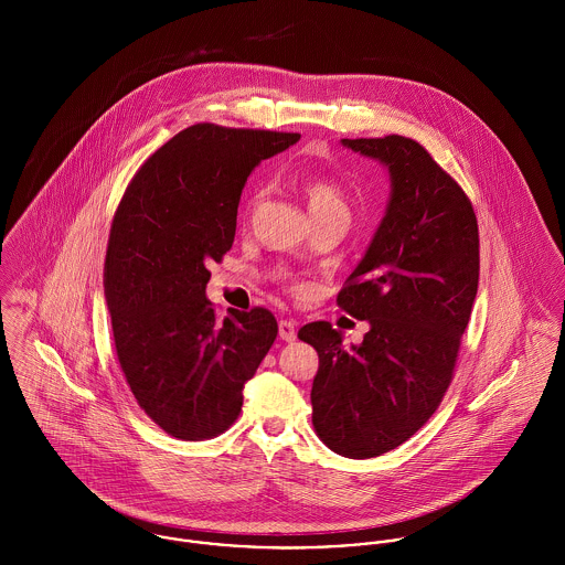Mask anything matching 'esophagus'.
Listing matches in <instances>:
<instances>
[{"label": "esophagus", "instance_id": "34e87169", "mask_svg": "<svg viewBox=\"0 0 565 565\" xmlns=\"http://www.w3.org/2000/svg\"><path fill=\"white\" fill-rule=\"evenodd\" d=\"M278 334L282 341H294L296 339V322L291 320H280L278 322Z\"/></svg>", "mask_w": 565, "mask_h": 565}]
</instances>
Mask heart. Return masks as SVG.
Segmentation results:
<instances>
[{"label": "heart", "instance_id": "1", "mask_svg": "<svg viewBox=\"0 0 565 565\" xmlns=\"http://www.w3.org/2000/svg\"><path fill=\"white\" fill-rule=\"evenodd\" d=\"M296 182H298L302 195L307 198L311 217H320L328 213H348V202L343 198V191L339 189V184L332 178H328L322 171L302 169L300 173H296ZM256 202H258V193L252 195L249 206H254Z\"/></svg>", "mask_w": 565, "mask_h": 565}]
</instances>
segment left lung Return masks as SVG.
I'll return each instance as SVG.
<instances>
[{"mask_svg":"<svg viewBox=\"0 0 565 565\" xmlns=\"http://www.w3.org/2000/svg\"><path fill=\"white\" fill-rule=\"evenodd\" d=\"M383 162L392 195L385 217L337 305L367 320L363 343L311 322L298 337L318 350L313 426L350 459L390 452L437 411L455 372L479 289V224L466 191L413 139H341Z\"/></svg>","mask_w":565,"mask_h":565,"instance_id":"obj_1","label":"left lung"}]
</instances>
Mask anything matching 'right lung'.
<instances>
[{
	"mask_svg": "<svg viewBox=\"0 0 565 565\" xmlns=\"http://www.w3.org/2000/svg\"><path fill=\"white\" fill-rule=\"evenodd\" d=\"M298 139L195 124L141 164L117 206L104 260L117 359L139 406L175 439H211L237 419L278 334L260 307L220 320L206 265L233 247L252 169Z\"/></svg>",
	"mask_w": 565,
	"mask_h": 565,
	"instance_id": "obj_1",
	"label": "right lung"
}]
</instances>
